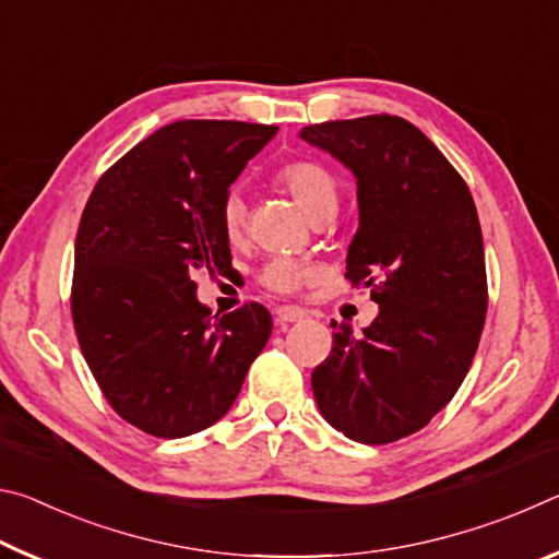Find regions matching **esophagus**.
Listing matches in <instances>:
<instances>
[{"label":"esophagus","instance_id":"esophagus-1","mask_svg":"<svg viewBox=\"0 0 559 559\" xmlns=\"http://www.w3.org/2000/svg\"><path fill=\"white\" fill-rule=\"evenodd\" d=\"M276 318H278V325L286 328L288 323H300V320L306 318V310H300L296 306H283V308H278Z\"/></svg>","mask_w":559,"mask_h":559}]
</instances>
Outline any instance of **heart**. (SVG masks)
I'll return each instance as SVG.
<instances>
[{
	"label": "heart",
	"instance_id": "heart-1",
	"mask_svg": "<svg viewBox=\"0 0 559 559\" xmlns=\"http://www.w3.org/2000/svg\"><path fill=\"white\" fill-rule=\"evenodd\" d=\"M276 179L293 197V202L300 206L308 219H313V216L323 214L328 210H337V182L323 165L310 163V159H296V163L283 165L278 169ZM219 219H222V229L226 239L229 241L239 239L246 222V204L239 192L226 194ZM306 278H308V269L290 259H273L271 263H266V269L261 273L263 286L278 293L296 290Z\"/></svg>",
	"mask_w": 559,
	"mask_h": 559
}]
</instances>
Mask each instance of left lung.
Masks as SVG:
<instances>
[{
  "instance_id": "8db88e82",
  "label": "left lung",
  "mask_w": 559,
  "mask_h": 559,
  "mask_svg": "<svg viewBox=\"0 0 559 559\" xmlns=\"http://www.w3.org/2000/svg\"><path fill=\"white\" fill-rule=\"evenodd\" d=\"M300 140L355 177L359 226L347 278L372 286L380 306L357 335L333 323V353L310 377L318 409L353 441L404 439L451 402L484 333L476 204L439 147L404 118L330 120L302 128Z\"/></svg>"
}]
</instances>
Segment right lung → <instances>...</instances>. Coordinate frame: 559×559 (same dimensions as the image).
<instances>
[{
    "label": "right lung",
    "mask_w": 559,
    "mask_h": 559,
    "mask_svg": "<svg viewBox=\"0 0 559 559\" xmlns=\"http://www.w3.org/2000/svg\"><path fill=\"white\" fill-rule=\"evenodd\" d=\"M276 132L239 120L169 122L98 179L83 210L75 335L112 409L153 437L219 421L269 343L266 308L212 316L194 276L231 266L222 204Z\"/></svg>",
    "instance_id": "add662e5"
}]
</instances>
